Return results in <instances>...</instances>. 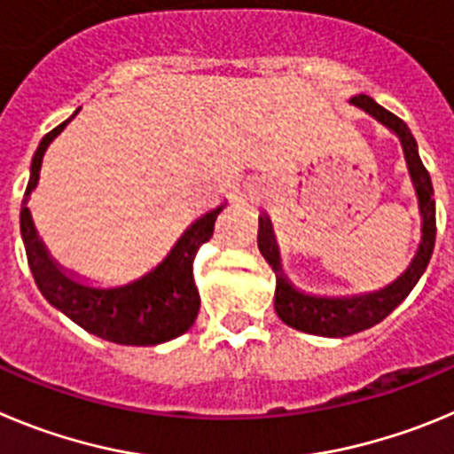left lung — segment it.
Masks as SVG:
<instances>
[{
	"instance_id": "1",
	"label": "left lung",
	"mask_w": 454,
	"mask_h": 454,
	"mask_svg": "<svg viewBox=\"0 0 454 454\" xmlns=\"http://www.w3.org/2000/svg\"><path fill=\"white\" fill-rule=\"evenodd\" d=\"M350 104L357 106L359 110H364L366 115H371L385 129H389L400 140L403 153H405L407 171H410L411 185H414L416 192V201H419L420 242L405 271L385 287L375 289V292L350 294V296L309 294L298 289L285 273L273 223L267 212H262L257 217V223H260V228H257V248H260L269 267L276 273V294H273L276 314L289 328L303 330V333L317 334V337H348V334L373 328L382 318L389 317L416 287V283H419L420 276L426 273L427 264H430L432 251H434V190H432L430 174L420 162L419 145H416L411 130L407 129L405 121L398 120L394 113H389L380 104H375L369 95L353 97Z\"/></svg>"
}]
</instances>
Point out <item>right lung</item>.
Masks as SVG:
<instances>
[{"label": "right lung", "mask_w": 454, "mask_h": 454, "mask_svg": "<svg viewBox=\"0 0 454 454\" xmlns=\"http://www.w3.org/2000/svg\"><path fill=\"white\" fill-rule=\"evenodd\" d=\"M79 110L76 108L74 115L40 140L31 160L28 185L20 210V232L27 248L28 267L47 303L72 318L85 333L121 346L165 344L187 333L197 321L201 298L194 283V257L201 244L212 237L217 215L228 201L223 199L219 206L194 219L156 267L129 283L99 285L72 269H65L38 235L28 199L38 187L40 167L49 145L79 115Z\"/></svg>", "instance_id": "obj_1"}]
</instances>
